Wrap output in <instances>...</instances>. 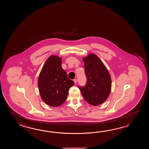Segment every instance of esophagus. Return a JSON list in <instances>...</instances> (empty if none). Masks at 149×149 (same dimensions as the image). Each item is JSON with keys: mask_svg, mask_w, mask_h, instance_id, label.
Returning a JSON list of instances; mask_svg holds the SVG:
<instances>
[{"mask_svg": "<svg viewBox=\"0 0 149 149\" xmlns=\"http://www.w3.org/2000/svg\"><path fill=\"white\" fill-rule=\"evenodd\" d=\"M73 81L74 82V84H77V79H73Z\"/></svg>", "mask_w": 149, "mask_h": 149, "instance_id": "obj_1", "label": "esophagus"}]
</instances>
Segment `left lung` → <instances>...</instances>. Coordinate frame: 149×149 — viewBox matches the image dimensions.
Returning a JSON list of instances; mask_svg holds the SVG:
<instances>
[{"mask_svg": "<svg viewBox=\"0 0 149 149\" xmlns=\"http://www.w3.org/2000/svg\"><path fill=\"white\" fill-rule=\"evenodd\" d=\"M83 61L87 80L85 86H79V88L86 101L92 105H98L103 103L110 94V75L104 64L95 54H89L84 58Z\"/></svg>", "mask_w": 149, "mask_h": 149, "instance_id": "obj_1", "label": "left lung"}]
</instances>
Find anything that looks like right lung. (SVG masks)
I'll return each instance as SVG.
<instances>
[{"label":"right lung","mask_w":149,"mask_h":149,"mask_svg":"<svg viewBox=\"0 0 149 149\" xmlns=\"http://www.w3.org/2000/svg\"><path fill=\"white\" fill-rule=\"evenodd\" d=\"M61 58L52 55L46 61L38 79L41 98L46 104L57 107L64 103L74 85L61 66Z\"/></svg>","instance_id":"obj_1"}]
</instances>
